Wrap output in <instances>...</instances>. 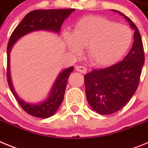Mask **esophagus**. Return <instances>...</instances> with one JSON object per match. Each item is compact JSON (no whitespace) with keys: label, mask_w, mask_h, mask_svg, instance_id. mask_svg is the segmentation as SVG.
<instances>
[{"label":"esophagus","mask_w":148,"mask_h":148,"mask_svg":"<svg viewBox=\"0 0 148 148\" xmlns=\"http://www.w3.org/2000/svg\"><path fill=\"white\" fill-rule=\"evenodd\" d=\"M75 70L78 72H80L82 73H84V74H85L87 73V69L84 66H75Z\"/></svg>","instance_id":"1"}]
</instances>
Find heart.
Masks as SVG:
<instances>
[{
    "label": "heart",
    "mask_w": 148,
    "mask_h": 148,
    "mask_svg": "<svg viewBox=\"0 0 148 148\" xmlns=\"http://www.w3.org/2000/svg\"><path fill=\"white\" fill-rule=\"evenodd\" d=\"M64 42L70 53H82L86 47L89 60L95 66H108L116 62L130 47L133 35L127 26L107 18L87 16L75 25L73 34L64 32Z\"/></svg>",
    "instance_id": "heart-1"
}]
</instances>
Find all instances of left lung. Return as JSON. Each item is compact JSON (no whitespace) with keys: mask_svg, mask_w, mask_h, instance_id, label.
Returning a JSON list of instances; mask_svg holds the SVG:
<instances>
[{"mask_svg":"<svg viewBox=\"0 0 148 148\" xmlns=\"http://www.w3.org/2000/svg\"><path fill=\"white\" fill-rule=\"evenodd\" d=\"M125 17L134 30L131 49L123 61L108 67L92 70L84 75L87 100L93 110L101 115L114 113L130 100L138 85L145 63L140 32L128 17Z\"/></svg>","mask_w":148,"mask_h":148,"instance_id":"obj_1","label":"left lung"}]
</instances>
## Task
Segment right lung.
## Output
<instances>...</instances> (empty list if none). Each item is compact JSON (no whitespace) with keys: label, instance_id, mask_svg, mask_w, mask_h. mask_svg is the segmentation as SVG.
Segmentation results:
<instances>
[{"label":"right lung","instance_id":"add662e5","mask_svg":"<svg viewBox=\"0 0 148 148\" xmlns=\"http://www.w3.org/2000/svg\"><path fill=\"white\" fill-rule=\"evenodd\" d=\"M75 11L74 9L64 10H34L28 13L13 31L7 46V72L6 76L12 92L22 109L29 115L37 118H49L56 113L64 99L67 80L73 66L63 70L58 74L47 97L38 104H30L21 99L15 92L10 75V53L13 45L21 38L35 31L46 30L59 34L64 20Z\"/></svg>","mask_w":148,"mask_h":148}]
</instances>
